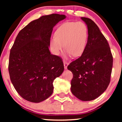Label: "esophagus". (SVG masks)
Returning <instances> with one entry per match:
<instances>
[{"label":"esophagus","instance_id":"1","mask_svg":"<svg viewBox=\"0 0 122 122\" xmlns=\"http://www.w3.org/2000/svg\"><path fill=\"white\" fill-rule=\"evenodd\" d=\"M68 66V63L66 61H64V69H67V66Z\"/></svg>","mask_w":122,"mask_h":122}]
</instances>
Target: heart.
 I'll return each instance as SVG.
<instances>
[{
	"label": "heart",
	"instance_id": "b5f03b06",
	"mask_svg": "<svg viewBox=\"0 0 122 122\" xmlns=\"http://www.w3.org/2000/svg\"><path fill=\"white\" fill-rule=\"evenodd\" d=\"M88 38V30L85 23L71 21L63 23L59 26L50 44L55 54H59L64 44L67 56H79L86 49Z\"/></svg>",
	"mask_w": 122,
	"mask_h": 122
}]
</instances>
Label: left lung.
Returning <instances> with one entry per match:
<instances>
[{
	"instance_id": "obj_1",
	"label": "left lung",
	"mask_w": 122,
	"mask_h": 122,
	"mask_svg": "<svg viewBox=\"0 0 122 122\" xmlns=\"http://www.w3.org/2000/svg\"><path fill=\"white\" fill-rule=\"evenodd\" d=\"M88 30L86 49L71 61L68 69L73 73L71 91L83 101L96 99L107 89L111 81L113 56L107 40L92 20L81 17Z\"/></svg>"
}]
</instances>
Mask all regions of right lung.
Instances as JSON below:
<instances>
[{
	"label": "right lung",
	"instance_id": "add662e5",
	"mask_svg": "<svg viewBox=\"0 0 122 122\" xmlns=\"http://www.w3.org/2000/svg\"><path fill=\"white\" fill-rule=\"evenodd\" d=\"M64 15H44L31 21L16 36L9 55L10 78L18 94L33 103L52 94L53 83L64 71L62 59L51 54L49 46L53 27Z\"/></svg>",
	"mask_w": 122,
	"mask_h": 122
}]
</instances>
